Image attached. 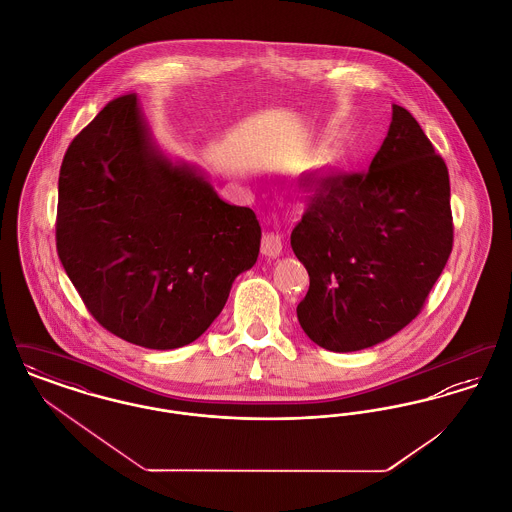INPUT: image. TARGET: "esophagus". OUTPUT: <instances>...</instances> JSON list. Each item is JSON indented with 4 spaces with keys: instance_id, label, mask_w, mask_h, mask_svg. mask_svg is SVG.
Instances as JSON below:
<instances>
[{
    "instance_id": "esophagus-1",
    "label": "esophagus",
    "mask_w": 512,
    "mask_h": 512,
    "mask_svg": "<svg viewBox=\"0 0 512 512\" xmlns=\"http://www.w3.org/2000/svg\"><path fill=\"white\" fill-rule=\"evenodd\" d=\"M261 251L267 257H278L282 253V238L276 232H265L261 240Z\"/></svg>"
}]
</instances>
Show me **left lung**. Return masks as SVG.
Wrapping results in <instances>:
<instances>
[{"label":"left lung","instance_id":"obj_1","mask_svg":"<svg viewBox=\"0 0 512 512\" xmlns=\"http://www.w3.org/2000/svg\"><path fill=\"white\" fill-rule=\"evenodd\" d=\"M313 188L292 232L311 280L299 324L328 351L372 347L422 311L453 249L445 161L413 115L393 105L368 171L328 174Z\"/></svg>","mask_w":512,"mask_h":512}]
</instances>
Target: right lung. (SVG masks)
I'll return each instance as SVG.
<instances>
[{
  "label": "right lung",
  "instance_id": "1",
  "mask_svg": "<svg viewBox=\"0 0 512 512\" xmlns=\"http://www.w3.org/2000/svg\"><path fill=\"white\" fill-rule=\"evenodd\" d=\"M57 253L90 315L147 349L197 340L255 265L261 226L153 144L136 94L109 101L59 172Z\"/></svg>",
  "mask_w": 512,
  "mask_h": 512
}]
</instances>
